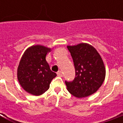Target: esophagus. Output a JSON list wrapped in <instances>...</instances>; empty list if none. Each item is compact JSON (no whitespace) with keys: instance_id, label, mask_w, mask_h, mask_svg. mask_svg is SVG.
I'll list each match as a JSON object with an SVG mask.
<instances>
[{"instance_id":"1","label":"esophagus","mask_w":123,"mask_h":123,"mask_svg":"<svg viewBox=\"0 0 123 123\" xmlns=\"http://www.w3.org/2000/svg\"><path fill=\"white\" fill-rule=\"evenodd\" d=\"M57 76H59V77H62L63 76V73H62V71H59V72H57Z\"/></svg>"}]
</instances>
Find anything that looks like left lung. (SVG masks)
Returning a JSON list of instances; mask_svg holds the SVG:
<instances>
[{"label":"left lung","instance_id":"8db88e82","mask_svg":"<svg viewBox=\"0 0 123 123\" xmlns=\"http://www.w3.org/2000/svg\"><path fill=\"white\" fill-rule=\"evenodd\" d=\"M73 59L75 78L65 81L67 90L77 98L93 94L101 86L105 78V67L96 49L87 43L67 46Z\"/></svg>","mask_w":123,"mask_h":123}]
</instances>
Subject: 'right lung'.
<instances>
[{"label":"right lung","mask_w":123,"mask_h":123,"mask_svg":"<svg viewBox=\"0 0 123 123\" xmlns=\"http://www.w3.org/2000/svg\"><path fill=\"white\" fill-rule=\"evenodd\" d=\"M51 49L42 45L29 47L22 56L17 70V77L26 92L40 96L49 90L50 83L57 74L50 70L46 60Z\"/></svg>","instance_id":"right-lung-1"}]
</instances>
